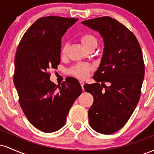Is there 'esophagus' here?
<instances>
[{"label":"esophagus","mask_w":154,"mask_h":154,"mask_svg":"<svg viewBox=\"0 0 154 154\" xmlns=\"http://www.w3.org/2000/svg\"><path fill=\"white\" fill-rule=\"evenodd\" d=\"M79 83H80V85H81V87L82 88V89L84 90V88H83V86H84V85H85V82H83V81H79Z\"/></svg>","instance_id":"1"}]
</instances>
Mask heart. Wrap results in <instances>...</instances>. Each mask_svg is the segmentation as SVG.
<instances>
[{
	"label": "heart",
	"instance_id": "b5f03b06",
	"mask_svg": "<svg viewBox=\"0 0 154 154\" xmlns=\"http://www.w3.org/2000/svg\"><path fill=\"white\" fill-rule=\"evenodd\" d=\"M80 41L82 42V45H84L86 49H89L90 48L96 47L97 41L96 37L92 33H85L80 37ZM67 45H64L62 48L61 53L62 54H65L67 50ZM93 67L89 63H79L75 64L69 69V73L71 75L78 77V78H85L88 75Z\"/></svg>",
	"mask_w": 154,
	"mask_h": 154
}]
</instances>
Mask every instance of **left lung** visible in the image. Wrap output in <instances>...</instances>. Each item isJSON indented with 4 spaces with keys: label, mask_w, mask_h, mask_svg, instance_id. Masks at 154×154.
Masks as SVG:
<instances>
[{
    "label": "left lung",
    "mask_w": 154,
    "mask_h": 154,
    "mask_svg": "<svg viewBox=\"0 0 154 154\" xmlns=\"http://www.w3.org/2000/svg\"><path fill=\"white\" fill-rule=\"evenodd\" d=\"M82 23L98 31L104 43L103 56L93 76L96 82L84 85L94 98L88 111L89 124L95 131L110 135L123 128L139 101L145 73L142 51L135 35L110 17ZM105 82L110 83L109 87Z\"/></svg>",
    "instance_id": "1"
}]
</instances>
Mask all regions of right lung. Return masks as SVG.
<instances>
[{
  "label": "right lung",
  "mask_w": 154,
  "mask_h": 154,
  "mask_svg": "<svg viewBox=\"0 0 154 154\" xmlns=\"http://www.w3.org/2000/svg\"><path fill=\"white\" fill-rule=\"evenodd\" d=\"M77 20L56 16L38 19L23 35L16 53L14 83L19 104L29 122L44 132L62 128L82 93L77 79L67 77L56 85L49 73L60 63L63 35Z\"/></svg>",
  "instance_id": "obj_1"
}]
</instances>
